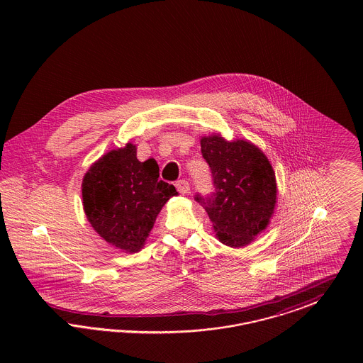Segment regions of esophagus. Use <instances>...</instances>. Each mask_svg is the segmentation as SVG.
I'll use <instances>...</instances> for the list:
<instances>
[{"label": "esophagus", "instance_id": "esophagus-1", "mask_svg": "<svg viewBox=\"0 0 363 363\" xmlns=\"http://www.w3.org/2000/svg\"><path fill=\"white\" fill-rule=\"evenodd\" d=\"M175 188L181 194H186L190 190L189 182L186 179H179L175 182Z\"/></svg>", "mask_w": 363, "mask_h": 363}]
</instances>
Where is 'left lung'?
<instances>
[{
  "instance_id": "8db88e82",
  "label": "left lung",
  "mask_w": 363,
  "mask_h": 363,
  "mask_svg": "<svg viewBox=\"0 0 363 363\" xmlns=\"http://www.w3.org/2000/svg\"><path fill=\"white\" fill-rule=\"evenodd\" d=\"M201 154L215 190L194 200L206 208L219 241L240 247L253 241L271 219L277 203L275 173L253 144L220 136L201 138Z\"/></svg>"
}]
</instances>
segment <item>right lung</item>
Instances as JSON below:
<instances>
[{"mask_svg": "<svg viewBox=\"0 0 363 363\" xmlns=\"http://www.w3.org/2000/svg\"><path fill=\"white\" fill-rule=\"evenodd\" d=\"M157 178L155 159L140 162L130 143L91 166L83 179V204L104 241L129 253L143 247L157 213L177 194L172 184Z\"/></svg>", "mask_w": 363, "mask_h": 363, "instance_id": "add662e5", "label": "right lung"}]
</instances>
